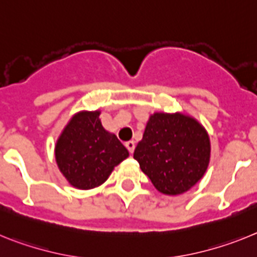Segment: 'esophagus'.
Here are the masks:
<instances>
[{
  "label": "esophagus",
  "instance_id": "esophagus-1",
  "mask_svg": "<svg viewBox=\"0 0 257 257\" xmlns=\"http://www.w3.org/2000/svg\"><path fill=\"white\" fill-rule=\"evenodd\" d=\"M125 147L126 149H128V151L131 154H133V151H135V147H136V145H135V142L133 141H128L125 144Z\"/></svg>",
  "mask_w": 257,
  "mask_h": 257
}]
</instances>
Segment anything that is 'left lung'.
I'll return each mask as SVG.
<instances>
[{
    "mask_svg": "<svg viewBox=\"0 0 257 257\" xmlns=\"http://www.w3.org/2000/svg\"><path fill=\"white\" fill-rule=\"evenodd\" d=\"M133 158L156 190L178 195L190 190L208 168V133L191 116L155 112L147 121Z\"/></svg>",
    "mask_w": 257,
    "mask_h": 257,
    "instance_id": "left-lung-1",
    "label": "left lung"
}]
</instances>
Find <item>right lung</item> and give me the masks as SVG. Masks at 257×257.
I'll return each instance as SVG.
<instances>
[{"instance_id": "1", "label": "right lung", "mask_w": 257, "mask_h": 257, "mask_svg": "<svg viewBox=\"0 0 257 257\" xmlns=\"http://www.w3.org/2000/svg\"><path fill=\"white\" fill-rule=\"evenodd\" d=\"M99 115L101 111L75 113L55 145L58 168L76 189L89 190L102 185L129 156L117 137L102 126Z\"/></svg>"}]
</instances>
